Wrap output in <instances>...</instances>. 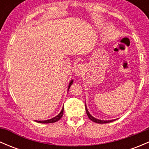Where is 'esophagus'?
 Masks as SVG:
<instances>
[{"mask_svg":"<svg viewBox=\"0 0 149 149\" xmlns=\"http://www.w3.org/2000/svg\"><path fill=\"white\" fill-rule=\"evenodd\" d=\"M84 70H85V67H84L83 64H78L74 68V72L77 76H80L81 74H82Z\"/></svg>","mask_w":149,"mask_h":149,"instance_id":"obj_1","label":"esophagus"}]
</instances>
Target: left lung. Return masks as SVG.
<instances>
[{"mask_svg": "<svg viewBox=\"0 0 149 149\" xmlns=\"http://www.w3.org/2000/svg\"><path fill=\"white\" fill-rule=\"evenodd\" d=\"M86 114H87V115H88V118H89V119L91 120H92L93 122H94V123H100V124H103V123H111V122L115 120H98V119H97V118H94V117L91 116V115H90V113H89V112H88V109H87L86 106Z\"/></svg>", "mask_w": 149, "mask_h": 149, "instance_id": "obj_1", "label": "left lung"}]
</instances>
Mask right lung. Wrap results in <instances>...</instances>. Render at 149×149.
<instances>
[{"label": "right lung", "instance_id": "right-lung-1", "mask_svg": "<svg viewBox=\"0 0 149 149\" xmlns=\"http://www.w3.org/2000/svg\"><path fill=\"white\" fill-rule=\"evenodd\" d=\"M72 84H73V80L70 81V84H69L68 85V89L69 90V88H70V86L72 85ZM63 115V107L62 110H61V112H60L59 114H58L57 116H55V118H52V119H49V120H40V121H38V120H36V122H37V123H55V122L58 121L60 119H61V118H62Z\"/></svg>", "mask_w": 149, "mask_h": 149}]
</instances>
